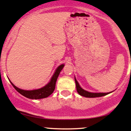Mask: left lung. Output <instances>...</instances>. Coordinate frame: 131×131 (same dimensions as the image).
<instances>
[{
	"mask_svg": "<svg viewBox=\"0 0 131 131\" xmlns=\"http://www.w3.org/2000/svg\"><path fill=\"white\" fill-rule=\"evenodd\" d=\"M75 82H76V89L78 91V94L80 95L81 96H85V97L87 98H95V97H100V96H105L106 95L110 94V93L112 92H107V93H92V92H89L88 91H86L84 90L80 86L79 84L77 81L76 78H74Z\"/></svg>",
	"mask_w": 131,
	"mask_h": 131,
	"instance_id": "1",
	"label": "left lung"
}]
</instances>
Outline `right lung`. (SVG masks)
Listing matches in <instances>:
<instances>
[{
    "instance_id": "obj_1",
    "label": "right lung",
    "mask_w": 131,
    "mask_h": 131,
    "mask_svg": "<svg viewBox=\"0 0 131 131\" xmlns=\"http://www.w3.org/2000/svg\"><path fill=\"white\" fill-rule=\"evenodd\" d=\"M64 65V64H61L57 68L56 71H55L54 74L52 77L51 80L48 83L47 85L45 86L42 88L35 89V90H31V91H26L23 90V89H21L15 86L13 83L9 80L10 83L13 86V87L15 88L17 91H18L19 94L22 95L24 96L25 97H27L30 99H42V98H45L49 96L50 95L52 94L53 91L55 90V84H56V82L58 77L60 74V71L62 70L63 69Z\"/></svg>"
}]
</instances>
